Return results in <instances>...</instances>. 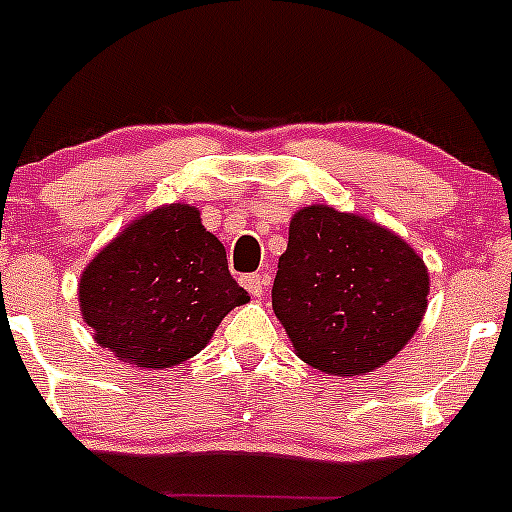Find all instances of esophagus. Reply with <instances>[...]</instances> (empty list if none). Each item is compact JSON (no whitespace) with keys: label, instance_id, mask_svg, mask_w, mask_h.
Masks as SVG:
<instances>
[{"label":"esophagus","instance_id":"obj_1","mask_svg":"<svg viewBox=\"0 0 512 512\" xmlns=\"http://www.w3.org/2000/svg\"><path fill=\"white\" fill-rule=\"evenodd\" d=\"M241 284L248 289V295L251 297H261L264 295L266 284H269V274H248V277L241 279Z\"/></svg>","mask_w":512,"mask_h":512}]
</instances>
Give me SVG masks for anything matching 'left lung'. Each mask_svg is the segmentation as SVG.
<instances>
[{"instance_id": "left-lung-1", "label": "left lung", "mask_w": 512, "mask_h": 512, "mask_svg": "<svg viewBox=\"0 0 512 512\" xmlns=\"http://www.w3.org/2000/svg\"><path fill=\"white\" fill-rule=\"evenodd\" d=\"M428 292V266L400 235L356 212L307 205L289 220L271 307L305 364L361 377L415 336Z\"/></svg>"}]
</instances>
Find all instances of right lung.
Here are the masks:
<instances>
[{"mask_svg": "<svg viewBox=\"0 0 512 512\" xmlns=\"http://www.w3.org/2000/svg\"><path fill=\"white\" fill-rule=\"evenodd\" d=\"M248 300L230 277L225 246L184 202L135 217L79 279L94 341L148 372L200 354L220 320Z\"/></svg>", "mask_w": 512, "mask_h": 512, "instance_id": "add662e5", "label": "right lung"}]
</instances>
